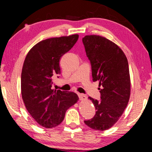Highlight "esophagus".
<instances>
[{
	"instance_id": "34e87169",
	"label": "esophagus",
	"mask_w": 152,
	"mask_h": 152,
	"mask_svg": "<svg viewBox=\"0 0 152 152\" xmlns=\"http://www.w3.org/2000/svg\"><path fill=\"white\" fill-rule=\"evenodd\" d=\"M78 97H79V98H80V100H82V101L86 100V99H87V97L86 96V95H84L83 94H78Z\"/></svg>"
}]
</instances>
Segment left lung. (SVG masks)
I'll use <instances>...</instances> for the list:
<instances>
[{"label":"left lung","instance_id":"obj_1","mask_svg":"<svg viewBox=\"0 0 152 152\" xmlns=\"http://www.w3.org/2000/svg\"><path fill=\"white\" fill-rule=\"evenodd\" d=\"M91 62L93 82H99L100 100L89 97L95 115L84 123L95 130L104 131L119 120L127 106L131 92L128 61L115 43L103 37L87 35L82 39Z\"/></svg>","mask_w":152,"mask_h":152}]
</instances>
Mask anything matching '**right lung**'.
Masks as SVG:
<instances>
[{
	"instance_id": "1",
	"label": "right lung",
	"mask_w": 152,
	"mask_h": 152,
	"mask_svg": "<svg viewBox=\"0 0 152 152\" xmlns=\"http://www.w3.org/2000/svg\"><path fill=\"white\" fill-rule=\"evenodd\" d=\"M78 34L50 38L32 47L25 59L21 72V95L27 110L39 124L57 126L66 110L78 100L73 92L53 90V80L61 73L59 60L73 47Z\"/></svg>"
}]
</instances>
